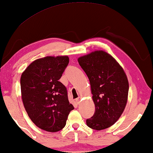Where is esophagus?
Listing matches in <instances>:
<instances>
[{"label":"esophagus","instance_id":"34e87169","mask_svg":"<svg viewBox=\"0 0 153 153\" xmlns=\"http://www.w3.org/2000/svg\"><path fill=\"white\" fill-rule=\"evenodd\" d=\"M81 101V97H79L78 98L76 99V102L78 103V104L80 103Z\"/></svg>","mask_w":153,"mask_h":153}]
</instances>
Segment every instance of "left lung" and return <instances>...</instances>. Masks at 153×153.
Wrapping results in <instances>:
<instances>
[{"mask_svg":"<svg viewBox=\"0 0 153 153\" xmlns=\"http://www.w3.org/2000/svg\"><path fill=\"white\" fill-rule=\"evenodd\" d=\"M78 62L89 79L95 105L86 124L97 130L114 124L124 110L129 84L122 67L111 55L97 50L79 57Z\"/></svg>","mask_w":153,"mask_h":153,"instance_id":"8db88e82","label":"left lung"}]
</instances>
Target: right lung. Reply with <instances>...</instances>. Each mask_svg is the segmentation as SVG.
I'll return each instance as SVG.
<instances>
[{
    "label": "right lung",
    "mask_w": 153,
    "mask_h": 153,
    "mask_svg": "<svg viewBox=\"0 0 153 153\" xmlns=\"http://www.w3.org/2000/svg\"><path fill=\"white\" fill-rule=\"evenodd\" d=\"M68 63V56H45L33 61L22 73L24 107L32 122L45 131L63 129L74 110L65 86L59 81Z\"/></svg>",
    "instance_id": "add662e5"
}]
</instances>
